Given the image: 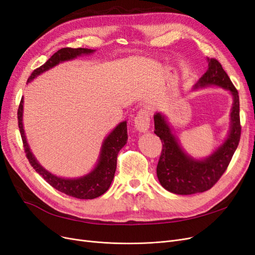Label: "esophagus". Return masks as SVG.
<instances>
[{
  "label": "esophagus",
  "mask_w": 255,
  "mask_h": 255,
  "mask_svg": "<svg viewBox=\"0 0 255 255\" xmlns=\"http://www.w3.org/2000/svg\"><path fill=\"white\" fill-rule=\"evenodd\" d=\"M134 127L140 133H144L150 128V115L146 110H140L134 119Z\"/></svg>",
  "instance_id": "esophagus-1"
}]
</instances>
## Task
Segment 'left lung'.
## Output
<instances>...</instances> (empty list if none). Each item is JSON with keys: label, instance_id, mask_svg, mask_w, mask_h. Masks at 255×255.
<instances>
[{"label": "left lung", "instance_id": "left-lung-1", "mask_svg": "<svg viewBox=\"0 0 255 255\" xmlns=\"http://www.w3.org/2000/svg\"><path fill=\"white\" fill-rule=\"evenodd\" d=\"M207 61L208 69L195 84L194 89L219 86L232 95L231 128L225 142L208 157L195 159L181 148L165 116L160 113L154 115V133L163 143L156 168L157 177L161 186L176 195H194L211 189L227 170L241 139L238 91L217 59L207 58Z\"/></svg>", "mask_w": 255, "mask_h": 255}]
</instances>
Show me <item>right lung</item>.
<instances>
[{
    "label": "right lung",
    "mask_w": 255,
    "mask_h": 255,
    "mask_svg": "<svg viewBox=\"0 0 255 255\" xmlns=\"http://www.w3.org/2000/svg\"><path fill=\"white\" fill-rule=\"evenodd\" d=\"M96 50L84 49V48H63L58 50L56 53L45 61V64L37 68L33 73L29 75L27 83L33 81L38 75L50 70L51 68L55 67L59 63H63L66 60L74 59L81 55H88L94 53ZM23 98L18 109V126L20 129V134L22 137L23 146L26 154V157L29 164L35 169L36 172L39 173L43 179L47 181L52 187L57 189L64 194L78 198V199H95L102 196L104 192L110 188L113 182L114 175L117 167V156L119 151L125 146L128 140V128L127 121L120 122L116 127L112 133L105 138L102 144L101 154L98 160V164L94 168V170L90 171L88 174L78 177V179H65L57 175H54L49 172L47 169H44L39 163H38L33 153L30 152L28 143L26 141V137L23 128Z\"/></svg>",
    "instance_id": "1"
}]
</instances>
